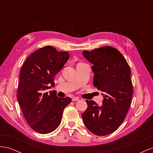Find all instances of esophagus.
Wrapping results in <instances>:
<instances>
[{"label":"esophagus","instance_id":"obj_1","mask_svg":"<svg viewBox=\"0 0 153 153\" xmlns=\"http://www.w3.org/2000/svg\"><path fill=\"white\" fill-rule=\"evenodd\" d=\"M79 100H79V98H73L72 99V101H78Z\"/></svg>","mask_w":153,"mask_h":153}]
</instances>
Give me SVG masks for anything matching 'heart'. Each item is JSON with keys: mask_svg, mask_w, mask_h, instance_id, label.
Segmentation results:
<instances>
[{"mask_svg": "<svg viewBox=\"0 0 153 153\" xmlns=\"http://www.w3.org/2000/svg\"><path fill=\"white\" fill-rule=\"evenodd\" d=\"M78 64H79V63H78Z\"/></svg>", "mask_w": 153, "mask_h": 153, "instance_id": "b5f03b06", "label": "heart"}]
</instances>
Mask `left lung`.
<instances>
[{"instance_id": "left-lung-1", "label": "left lung", "mask_w": 153, "mask_h": 153, "mask_svg": "<svg viewBox=\"0 0 153 153\" xmlns=\"http://www.w3.org/2000/svg\"><path fill=\"white\" fill-rule=\"evenodd\" d=\"M83 55L93 64L94 86L105 93L100 106L92 100H86L87 108L82 114L83 121L94 135H107L118 129L130 106L131 69L120 52L108 46L91 52L84 50Z\"/></svg>"}]
</instances>
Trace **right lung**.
<instances>
[{
    "label": "right lung",
    "mask_w": 153,
    "mask_h": 153,
    "mask_svg": "<svg viewBox=\"0 0 153 153\" xmlns=\"http://www.w3.org/2000/svg\"><path fill=\"white\" fill-rule=\"evenodd\" d=\"M69 56L68 52L47 46L30 54L21 69L18 101L26 121L36 132L47 134L57 129L64 108L71 103L70 98H60L55 91L46 92L49 85H54L55 75Z\"/></svg>",
    "instance_id": "right-lung-1"
}]
</instances>
